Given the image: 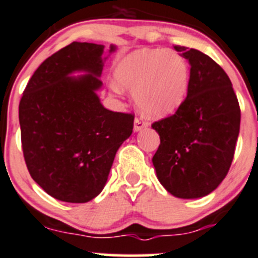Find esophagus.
Listing matches in <instances>:
<instances>
[{
    "label": "esophagus",
    "instance_id": "1",
    "mask_svg": "<svg viewBox=\"0 0 258 258\" xmlns=\"http://www.w3.org/2000/svg\"><path fill=\"white\" fill-rule=\"evenodd\" d=\"M148 126L147 122H145L142 118H136L135 119V123H134V131L135 132H139L142 131V130L146 128Z\"/></svg>",
    "mask_w": 258,
    "mask_h": 258
}]
</instances>
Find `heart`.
<instances>
[{"instance_id":"heart-1","label":"heart","mask_w":258,"mask_h":258,"mask_svg":"<svg viewBox=\"0 0 258 258\" xmlns=\"http://www.w3.org/2000/svg\"><path fill=\"white\" fill-rule=\"evenodd\" d=\"M114 77L120 86L135 92L137 106L148 117L175 113L188 95V64L173 49L134 52L117 64ZM112 88L121 92L118 85Z\"/></svg>"}]
</instances>
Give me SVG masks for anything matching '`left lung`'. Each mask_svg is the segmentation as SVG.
<instances>
[{
  "label": "left lung",
  "instance_id": "obj_1",
  "mask_svg": "<svg viewBox=\"0 0 258 258\" xmlns=\"http://www.w3.org/2000/svg\"><path fill=\"white\" fill-rule=\"evenodd\" d=\"M175 49L191 66L188 95L173 116L152 124L161 140L152 162L167 192L201 199L230 170L240 134V105L228 76L211 57L195 48Z\"/></svg>",
  "mask_w": 258,
  "mask_h": 258
}]
</instances>
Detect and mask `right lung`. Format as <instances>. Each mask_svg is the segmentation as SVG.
<instances>
[{
    "mask_svg": "<svg viewBox=\"0 0 258 258\" xmlns=\"http://www.w3.org/2000/svg\"><path fill=\"white\" fill-rule=\"evenodd\" d=\"M72 42L48 57L25 88L18 117L28 172L53 199L86 204L101 194L116 152L131 136L132 114L103 107V64L110 46ZM75 73L83 75L74 77Z\"/></svg>",
    "mask_w": 258,
    "mask_h": 258,
    "instance_id": "add662e5",
    "label": "right lung"
}]
</instances>
